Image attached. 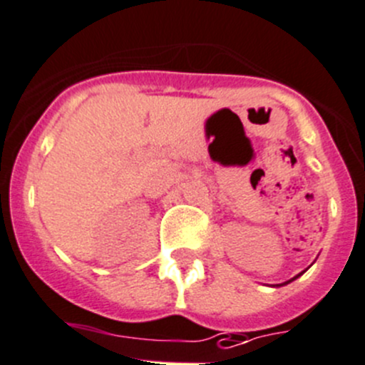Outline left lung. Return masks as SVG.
I'll return each instance as SVG.
<instances>
[{"label":"left lung","mask_w":365,"mask_h":365,"mask_svg":"<svg viewBox=\"0 0 365 365\" xmlns=\"http://www.w3.org/2000/svg\"><path fill=\"white\" fill-rule=\"evenodd\" d=\"M301 274H303V272H301ZM301 274H297V276H301ZM296 276V277H297ZM296 277H292V279H290V281H294V279H296ZM290 281H287V283H290ZM287 283H283V284H287Z\"/></svg>","instance_id":"8db88e82"}]
</instances>
